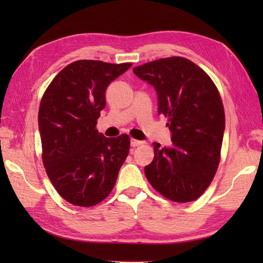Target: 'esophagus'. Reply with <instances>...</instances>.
<instances>
[{
  "mask_svg": "<svg viewBox=\"0 0 263 263\" xmlns=\"http://www.w3.org/2000/svg\"><path fill=\"white\" fill-rule=\"evenodd\" d=\"M143 142L142 141H139L137 139H131V146L132 147H138V146H141Z\"/></svg>",
  "mask_w": 263,
  "mask_h": 263,
  "instance_id": "esophagus-1",
  "label": "esophagus"
}]
</instances>
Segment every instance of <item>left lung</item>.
<instances>
[{"label":"left lung","instance_id":"left-lung-1","mask_svg":"<svg viewBox=\"0 0 263 263\" xmlns=\"http://www.w3.org/2000/svg\"><path fill=\"white\" fill-rule=\"evenodd\" d=\"M133 72L153 85L158 113L167 117L172 147L154 142L153 163L144 167L152 186L174 202L197 200L214 180L220 161L225 110L211 78L181 57L159 59Z\"/></svg>","mask_w":263,"mask_h":263}]
</instances>
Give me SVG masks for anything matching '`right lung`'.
Segmentation results:
<instances>
[{
    "label": "right lung",
    "mask_w": 263,
    "mask_h": 263,
    "mask_svg": "<svg viewBox=\"0 0 263 263\" xmlns=\"http://www.w3.org/2000/svg\"><path fill=\"white\" fill-rule=\"evenodd\" d=\"M132 63L79 60L60 71L38 111L42 159L53 186L79 206L102 202L113 190L130 150V137L106 138L96 128L105 91Z\"/></svg>",
    "instance_id": "obj_1"
}]
</instances>
